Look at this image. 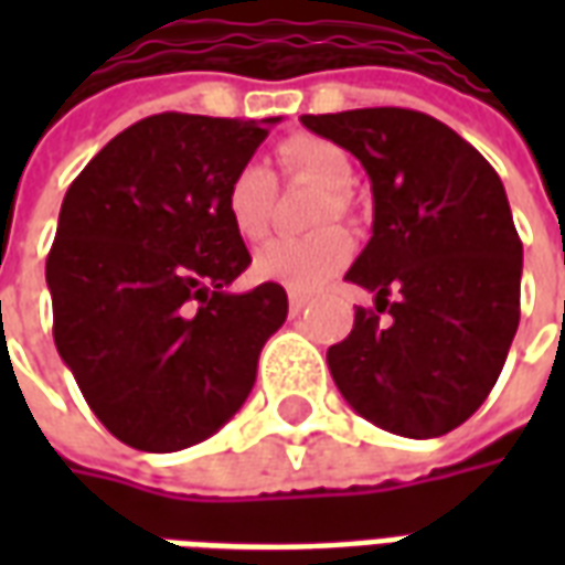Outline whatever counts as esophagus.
Listing matches in <instances>:
<instances>
[{
  "label": "esophagus",
  "instance_id": "esophagus-1",
  "mask_svg": "<svg viewBox=\"0 0 565 565\" xmlns=\"http://www.w3.org/2000/svg\"><path fill=\"white\" fill-rule=\"evenodd\" d=\"M287 299H290V311H294V315H299V311L308 306V294H299V290H290Z\"/></svg>",
  "mask_w": 565,
  "mask_h": 565
}]
</instances>
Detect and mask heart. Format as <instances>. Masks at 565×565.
Wrapping results in <instances>:
<instances>
[{
	"instance_id": "heart-1",
	"label": "heart",
	"mask_w": 565,
	"mask_h": 565,
	"mask_svg": "<svg viewBox=\"0 0 565 565\" xmlns=\"http://www.w3.org/2000/svg\"><path fill=\"white\" fill-rule=\"evenodd\" d=\"M278 166L284 178H302L323 186V196L315 205L311 221L332 223L351 211L354 184V160L351 153L320 136H290L278 145ZM271 209H275V178L266 166L245 162L226 184L223 211L226 221L245 242H259L269 233ZM354 238L342 226H320L308 235H284L263 245L254 257V271L263 281H275L290 290H315L332 278L351 259Z\"/></svg>"
}]
</instances>
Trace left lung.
Masks as SVG:
<instances>
[{
  "label": "left lung",
  "mask_w": 565,
  "mask_h": 565,
  "mask_svg": "<svg viewBox=\"0 0 565 565\" xmlns=\"http://www.w3.org/2000/svg\"><path fill=\"white\" fill-rule=\"evenodd\" d=\"M302 124L363 162L375 199L372 238L344 275L375 308H356L351 335L327 351L332 381L387 433L445 436L493 391L521 320L523 245L505 186L424 111L356 108Z\"/></svg>",
  "instance_id": "obj_1"
}]
</instances>
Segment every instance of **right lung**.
<instances>
[{
  "label": "right lung",
  "mask_w": 565,
  "mask_h": 565,
  "mask_svg": "<svg viewBox=\"0 0 565 565\" xmlns=\"http://www.w3.org/2000/svg\"><path fill=\"white\" fill-rule=\"evenodd\" d=\"M271 124L145 117L66 190L44 271L54 342L93 415L129 448L169 454L214 436L287 320L281 284L226 290L250 254L223 193Z\"/></svg>",
  "instance_id": "add662e5"
}]
</instances>
